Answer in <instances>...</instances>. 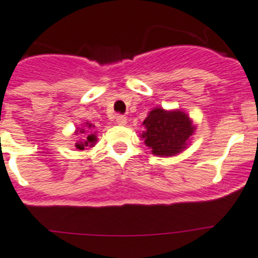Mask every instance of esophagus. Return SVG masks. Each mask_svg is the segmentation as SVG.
<instances>
[{
	"label": "esophagus",
	"instance_id": "esophagus-1",
	"mask_svg": "<svg viewBox=\"0 0 258 258\" xmlns=\"http://www.w3.org/2000/svg\"><path fill=\"white\" fill-rule=\"evenodd\" d=\"M115 120H116V123L120 125H124L125 123H127V118H125L124 115H116Z\"/></svg>",
	"mask_w": 258,
	"mask_h": 258
}]
</instances>
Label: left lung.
Returning <instances> with one entry per match:
<instances>
[{
  "instance_id": "8db88e82",
  "label": "left lung",
  "mask_w": 258,
  "mask_h": 258,
  "mask_svg": "<svg viewBox=\"0 0 258 258\" xmlns=\"http://www.w3.org/2000/svg\"><path fill=\"white\" fill-rule=\"evenodd\" d=\"M146 131L142 136L146 146L152 149L153 155L166 157L176 156L187 147L190 136L196 127L191 119L181 110H166L156 107L149 111L143 122Z\"/></svg>"
}]
</instances>
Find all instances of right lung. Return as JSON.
<instances>
[{
    "label": "right lung",
    "mask_w": 258,
    "mask_h": 258,
    "mask_svg": "<svg viewBox=\"0 0 258 258\" xmlns=\"http://www.w3.org/2000/svg\"><path fill=\"white\" fill-rule=\"evenodd\" d=\"M93 127H94V125L90 124V123H85V125H84L82 128L76 131V135H79V134H84V135H85V138L81 139V142L79 140V142L76 143V148L82 151V149H85V147H93L96 144L97 136L96 134H93L94 133V131H93Z\"/></svg>",
    "instance_id": "1"
}]
</instances>
